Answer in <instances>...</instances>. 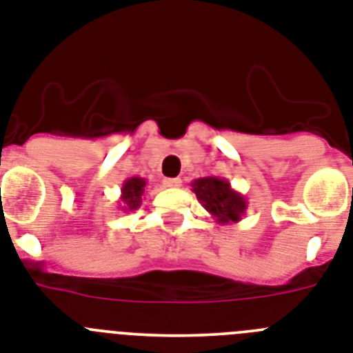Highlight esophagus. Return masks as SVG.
Returning a JSON list of instances; mask_svg holds the SVG:
<instances>
[{
  "instance_id": "esophagus-1",
  "label": "esophagus",
  "mask_w": 353,
  "mask_h": 353,
  "mask_svg": "<svg viewBox=\"0 0 353 353\" xmlns=\"http://www.w3.org/2000/svg\"><path fill=\"white\" fill-rule=\"evenodd\" d=\"M164 185L165 188H171V189H176L182 185V180L180 179H164Z\"/></svg>"
}]
</instances>
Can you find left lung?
Returning a JSON list of instances; mask_svg holds the SVG:
<instances>
[{"instance_id": "obj_1", "label": "left lung", "mask_w": 353, "mask_h": 353, "mask_svg": "<svg viewBox=\"0 0 353 353\" xmlns=\"http://www.w3.org/2000/svg\"><path fill=\"white\" fill-rule=\"evenodd\" d=\"M191 188L207 212L216 219V223H221V225L241 221L245 216V210L248 209L246 198L236 189H232L227 179L203 176V179L194 180Z\"/></svg>"}]
</instances>
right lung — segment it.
Listing matches in <instances>:
<instances>
[{
    "instance_id": "1",
    "label": "right lung",
    "mask_w": 353,
    "mask_h": 353,
    "mask_svg": "<svg viewBox=\"0 0 353 353\" xmlns=\"http://www.w3.org/2000/svg\"><path fill=\"white\" fill-rule=\"evenodd\" d=\"M146 180L141 179V176H132V179H126L123 182L121 188V198H119V209L128 212V210L139 209L141 203H143L144 191H146Z\"/></svg>"
}]
</instances>
